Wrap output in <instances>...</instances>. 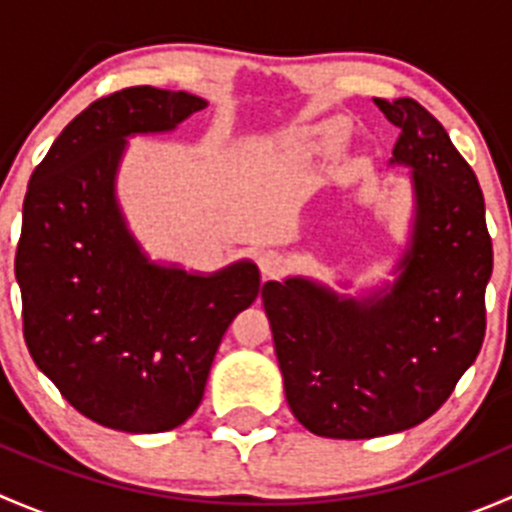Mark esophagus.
Masks as SVG:
<instances>
[{
  "mask_svg": "<svg viewBox=\"0 0 512 512\" xmlns=\"http://www.w3.org/2000/svg\"><path fill=\"white\" fill-rule=\"evenodd\" d=\"M285 262V255L277 250H262L260 255H257V265H260V272L265 277L280 275V272L285 270Z\"/></svg>",
  "mask_w": 512,
  "mask_h": 512,
  "instance_id": "obj_1",
  "label": "esophagus"
}]
</instances>
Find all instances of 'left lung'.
<instances>
[{
  "label": "left lung",
  "mask_w": 512,
  "mask_h": 512,
  "mask_svg": "<svg viewBox=\"0 0 512 512\" xmlns=\"http://www.w3.org/2000/svg\"><path fill=\"white\" fill-rule=\"evenodd\" d=\"M374 103L401 131L391 163L414 183L396 282L361 299L304 277L262 287L289 409L347 441L406 431L446 404L483 347L493 272L483 193L446 128L414 98Z\"/></svg>",
  "instance_id": "obj_1"
}]
</instances>
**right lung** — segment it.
<instances>
[{
	"mask_svg": "<svg viewBox=\"0 0 512 512\" xmlns=\"http://www.w3.org/2000/svg\"><path fill=\"white\" fill-rule=\"evenodd\" d=\"M208 101L131 86L91 103L34 168L14 257L24 342L79 414L126 433L193 416L232 319L260 294L255 262L213 275L160 267L116 203L126 136L173 131Z\"/></svg>",
	"mask_w": 512,
	"mask_h": 512,
	"instance_id": "obj_1",
	"label": "right lung"
}]
</instances>
